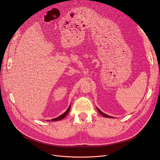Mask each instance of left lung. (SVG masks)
Masks as SVG:
<instances>
[{
    "mask_svg": "<svg viewBox=\"0 0 160 160\" xmlns=\"http://www.w3.org/2000/svg\"><path fill=\"white\" fill-rule=\"evenodd\" d=\"M97 109H98V112L101 114V115H102V116H103V117H106V118H114V117H111V116H109V115H106V114H105V113H104V112H102L98 108H97Z\"/></svg>",
    "mask_w": 160,
    "mask_h": 160,
    "instance_id": "obj_1",
    "label": "left lung"
}]
</instances>
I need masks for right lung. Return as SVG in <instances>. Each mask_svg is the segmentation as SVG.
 I'll return each mask as SVG.
<instances>
[{"label":"right lung","instance_id":"right-lung-1","mask_svg":"<svg viewBox=\"0 0 160 160\" xmlns=\"http://www.w3.org/2000/svg\"><path fill=\"white\" fill-rule=\"evenodd\" d=\"M70 108H71V104L70 105V106L68 107V108L67 109V110H66L63 114H62L61 115L59 116V117H57V118H54V119H52L51 121H52V122H55V121H59V120H61L63 119V118L68 115V112H69V111H70ZM47 121H48V122H49L50 120H47Z\"/></svg>","mask_w":160,"mask_h":160}]
</instances>
